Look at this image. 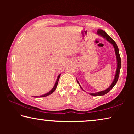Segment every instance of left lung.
<instances>
[{
    "label": "left lung",
    "instance_id": "obj_1",
    "mask_svg": "<svg viewBox=\"0 0 134 134\" xmlns=\"http://www.w3.org/2000/svg\"><path fill=\"white\" fill-rule=\"evenodd\" d=\"M97 35L100 36V37H103V38H105V39L107 40L110 43V44H111L113 45V48H114V49H115V55H116V57L117 67H116V72H115L114 79H113L112 84H111L110 86L108 88V89H106V90H103V91L98 92L96 93H89V94L92 95V96H103V95H105V94L108 93L109 92L111 89H112V88L114 87L115 85H116L117 83V81H118V80L120 69H121V57H120L118 47L116 42H115L113 40L112 38L110 37L107 34H106V32H105L103 30H102V29H99V30L97 32ZM76 80H77V79H76ZM77 83L79 84V85L81 89H82L83 91H85V90H83V88L81 87V86H80V83H79V81L77 80Z\"/></svg>",
    "mask_w": 134,
    "mask_h": 134
}]
</instances>
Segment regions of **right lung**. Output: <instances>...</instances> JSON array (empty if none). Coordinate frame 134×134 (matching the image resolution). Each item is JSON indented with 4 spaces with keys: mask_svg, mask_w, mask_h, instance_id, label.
<instances>
[{
    "mask_svg": "<svg viewBox=\"0 0 134 134\" xmlns=\"http://www.w3.org/2000/svg\"><path fill=\"white\" fill-rule=\"evenodd\" d=\"M60 76H61V74H59V75L58 76L57 79V80H56V82H55V85H54L53 88L50 90V91L48 92V93H47L41 95V96H34V97H45V96H48V95H49V94H51L53 93L54 91H55V89H56L58 83V80H59V79H60Z\"/></svg>",
    "mask_w": 134,
    "mask_h": 134,
    "instance_id": "1",
    "label": "right lung"
}]
</instances>
